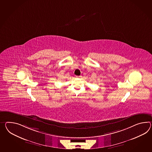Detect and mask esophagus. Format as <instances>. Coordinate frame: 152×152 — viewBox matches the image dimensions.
Returning <instances> with one entry per match:
<instances>
[{"label":"esophagus","instance_id":"1","mask_svg":"<svg viewBox=\"0 0 152 152\" xmlns=\"http://www.w3.org/2000/svg\"><path fill=\"white\" fill-rule=\"evenodd\" d=\"M81 76H76V77H81Z\"/></svg>","mask_w":152,"mask_h":152}]
</instances>
